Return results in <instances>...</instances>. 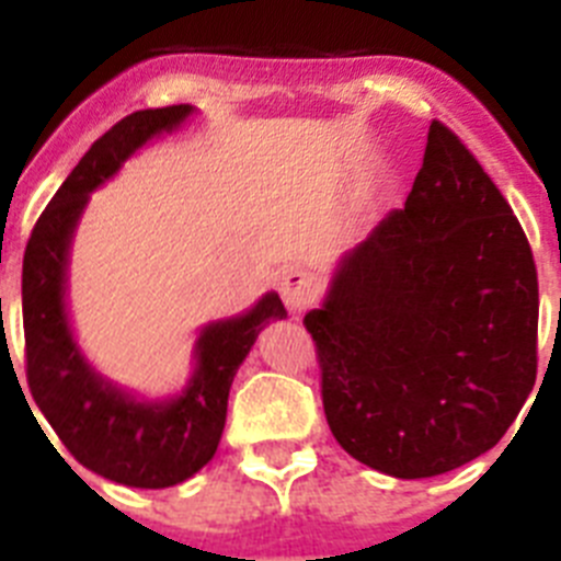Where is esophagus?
I'll return each instance as SVG.
<instances>
[{"instance_id":"esophagus-1","label":"esophagus","mask_w":561,"mask_h":561,"mask_svg":"<svg viewBox=\"0 0 561 561\" xmlns=\"http://www.w3.org/2000/svg\"><path fill=\"white\" fill-rule=\"evenodd\" d=\"M280 295H284V304L291 311H304L314 304L317 297V284L314 277L304 270H291L280 284Z\"/></svg>"}]
</instances>
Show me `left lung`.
Listing matches in <instances>:
<instances>
[{
	"mask_svg": "<svg viewBox=\"0 0 561 561\" xmlns=\"http://www.w3.org/2000/svg\"><path fill=\"white\" fill-rule=\"evenodd\" d=\"M531 244L440 121L404 210L342 257L304 317L329 427L359 463L433 478L492 449L537 381Z\"/></svg>",
	"mask_w": 561,
	"mask_h": 561,
	"instance_id": "left-lung-1",
	"label": "left lung"
}]
</instances>
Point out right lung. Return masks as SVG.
Here are the masks:
<instances>
[{
	"instance_id": "add662e5",
	"label": "right lung",
	"mask_w": 561,
	"mask_h": 561,
	"mask_svg": "<svg viewBox=\"0 0 561 561\" xmlns=\"http://www.w3.org/2000/svg\"><path fill=\"white\" fill-rule=\"evenodd\" d=\"M193 106L142 108L92 142L30 232L22 264V314L27 385L47 424L81 466L134 489H165L193 478L216 455L227 396L238 365L270 320L286 309L275 291L247 314L202 329L196 370L182 396L137 401L89 368L67 320V257L89 193L121 171L151 137L173 131Z\"/></svg>"
}]
</instances>
